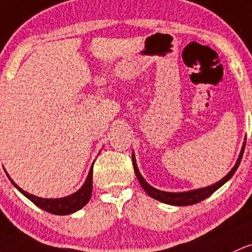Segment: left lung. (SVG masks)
Masks as SVG:
<instances>
[{"label":"left lung","instance_id":"left-lung-1","mask_svg":"<svg viewBox=\"0 0 252 252\" xmlns=\"http://www.w3.org/2000/svg\"><path fill=\"white\" fill-rule=\"evenodd\" d=\"M245 143L247 141H244V145H243L242 151H240L239 158L237 160L236 165H234L233 168L227 173V176L223 177L220 182L218 183L211 185V187H207L203 188V189H197V190H191V191H185V192H166V191H161V190H158L156 188L151 187L147 182L143 179V177L140 175L139 172V168L136 166V162H135V158L132 156V165H134V170H135V175H136L137 179H139L141 187L145 189V191L148 193L151 197L156 198V200L160 201V202H164L167 204H173V206H190V204H195L201 202L203 201L204 198L209 197L213 192L217 191L218 189L226 183L232 176L234 175V172L237 171L238 168L239 164H240V160H242L243 154H244V148H245Z\"/></svg>","mask_w":252,"mask_h":252}]
</instances>
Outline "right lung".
<instances>
[{
  "label": "right lung",
  "mask_w": 252,
  "mask_h": 252,
  "mask_svg": "<svg viewBox=\"0 0 252 252\" xmlns=\"http://www.w3.org/2000/svg\"><path fill=\"white\" fill-rule=\"evenodd\" d=\"M93 167H91L90 173H88L87 179L82 185V188L80 190H77L75 193L73 195L67 196V197L63 198H41L37 197V196L31 195V193L24 191L21 188H19L14 182L10 179V182L14 184V187L19 190L20 192H23L25 196H26L29 200H31L33 203L37 207L43 209V211H46L51 214L56 215H68L71 214V213L79 211L82 207L86 206L90 201L91 195H92V175H93ZM8 176V175H7Z\"/></svg>",
  "instance_id": "right-lung-1"
}]
</instances>
